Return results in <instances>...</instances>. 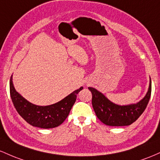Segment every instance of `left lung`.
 <instances>
[{"instance_id": "1", "label": "left lung", "mask_w": 160, "mask_h": 160, "mask_svg": "<svg viewBox=\"0 0 160 160\" xmlns=\"http://www.w3.org/2000/svg\"><path fill=\"white\" fill-rule=\"evenodd\" d=\"M88 89L92 94V106L96 116L103 124L109 126H125L137 120L148 106L151 94V79L147 94L137 103L120 106L107 99L94 88Z\"/></svg>"}]
</instances>
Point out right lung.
<instances>
[{"label": "right lung", "instance_id": "add662e5", "mask_svg": "<svg viewBox=\"0 0 160 160\" xmlns=\"http://www.w3.org/2000/svg\"><path fill=\"white\" fill-rule=\"evenodd\" d=\"M83 89L81 87L65 98L49 106H38L30 103L16 91L10 80V93L14 107L18 113L32 126L41 128H52L61 125L69 116L76 100L77 94Z\"/></svg>", "mask_w": 160, "mask_h": 160}]
</instances>
